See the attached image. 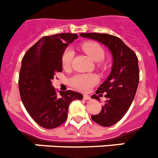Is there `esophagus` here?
Segmentation results:
<instances>
[{"label":"esophagus","mask_w":158,"mask_h":158,"mask_svg":"<svg viewBox=\"0 0 158 158\" xmlns=\"http://www.w3.org/2000/svg\"><path fill=\"white\" fill-rule=\"evenodd\" d=\"M83 99H84V100H90V99H91V97H90V96H89V95H84Z\"/></svg>","instance_id":"34e87169"}]
</instances>
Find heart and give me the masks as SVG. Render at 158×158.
I'll return each instance as SVG.
<instances>
[{
	"mask_svg": "<svg viewBox=\"0 0 158 158\" xmlns=\"http://www.w3.org/2000/svg\"><path fill=\"white\" fill-rule=\"evenodd\" d=\"M81 48L94 62H99V67L102 69L107 68V64L103 61L104 58V51L99 43L93 41L85 42L81 45ZM73 57H74V51L71 48L65 49L62 58V65L64 68L67 69L70 67ZM97 82H98V77L95 74H91V73L77 74L74 77H73L70 80L71 85L78 90H81L82 92H86L89 90L90 88L95 85Z\"/></svg>",
	"mask_w": 158,
	"mask_h": 158,
	"instance_id": "heart-1",
	"label": "heart"
}]
</instances>
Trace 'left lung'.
Returning <instances> with one entry per match:
<instances>
[{
  "label": "left lung",
  "mask_w": 158,
  "mask_h": 158,
  "mask_svg": "<svg viewBox=\"0 0 158 158\" xmlns=\"http://www.w3.org/2000/svg\"><path fill=\"white\" fill-rule=\"evenodd\" d=\"M80 35L100 42L109 49L112 55L111 73L96 91L99 96L104 93L107 100L98 115L91 116L100 126L111 127L125 115L135 98L139 82L138 58L116 36L100 33H81ZM92 98L100 100L96 94Z\"/></svg>",
  "instance_id": "1"
}]
</instances>
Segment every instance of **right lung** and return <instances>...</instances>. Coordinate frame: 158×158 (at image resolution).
<instances>
[{
    "label": "right lung",
    "mask_w": 158,
    "mask_h": 158,
    "mask_svg": "<svg viewBox=\"0 0 158 158\" xmlns=\"http://www.w3.org/2000/svg\"><path fill=\"white\" fill-rule=\"evenodd\" d=\"M77 35L62 33L44 36L32 46L22 59L19 90L23 106L40 127L53 129L62 125L68 117L73 100H82V94L72 90L57 94L52 80L62 71V54Z\"/></svg>",
    "instance_id": "right-lung-1"
}]
</instances>
